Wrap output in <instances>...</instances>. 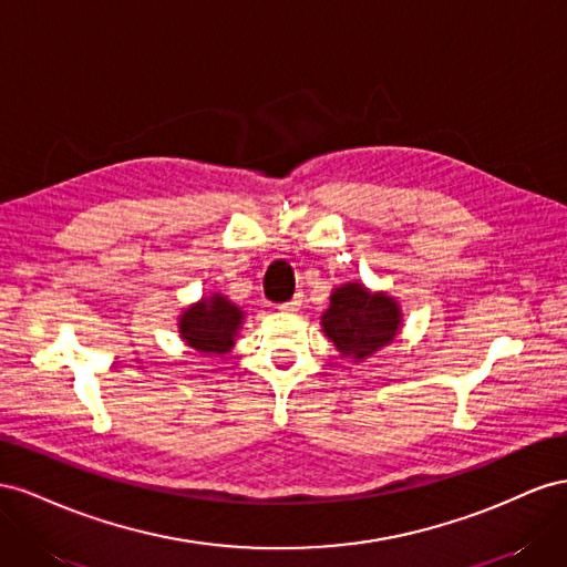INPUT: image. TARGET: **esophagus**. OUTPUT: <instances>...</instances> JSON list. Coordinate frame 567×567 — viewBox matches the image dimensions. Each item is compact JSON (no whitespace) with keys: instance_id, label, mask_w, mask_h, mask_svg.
I'll return each mask as SVG.
<instances>
[{"instance_id":"esophagus-1","label":"esophagus","mask_w":567,"mask_h":567,"mask_svg":"<svg viewBox=\"0 0 567 567\" xmlns=\"http://www.w3.org/2000/svg\"><path fill=\"white\" fill-rule=\"evenodd\" d=\"M278 309L282 311V313H295V311H299L301 309V297L297 295L295 299H289V301H282Z\"/></svg>"}]
</instances>
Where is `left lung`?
<instances>
[{
	"label": "left lung",
	"mask_w": 567,
	"mask_h": 567,
	"mask_svg": "<svg viewBox=\"0 0 567 567\" xmlns=\"http://www.w3.org/2000/svg\"><path fill=\"white\" fill-rule=\"evenodd\" d=\"M320 320L337 351L361 361L392 342L401 326V311L392 297L373 295L363 285L349 282L334 289L330 309Z\"/></svg>",
	"instance_id": "obj_1"
}]
</instances>
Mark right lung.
I'll return each instance as SVG.
<instances>
[{"label": "right lung", "instance_id": "add662e5", "mask_svg": "<svg viewBox=\"0 0 567 567\" xmlns=\"http://www.w3.org/2000/svg\"><path fill=\"white\" fill-rule=\"evenodd\" d=\"M241 311L225 297L216 295L189 306L181 318L185 342L202 353H228L235 344Z\"/></svg>", "mask_w": 567, "mask_h": 567}]
</instances>
